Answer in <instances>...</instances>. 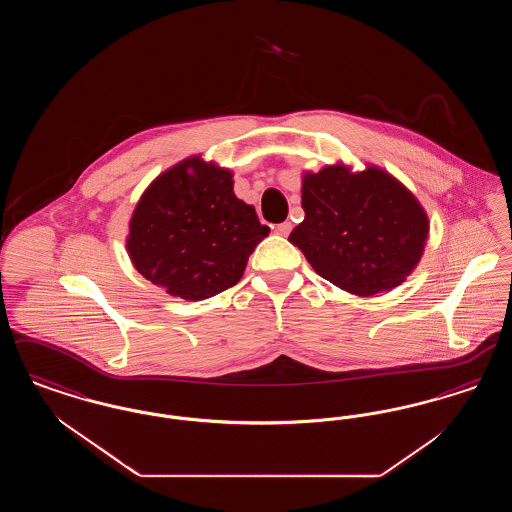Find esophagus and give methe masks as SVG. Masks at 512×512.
<instances>
[{
    "mask_svg": "<svg viewBox=\"0 0 512 512\" xmlns=\"http://www.w3.org/2000/svg\"><path fill=\"white\" fill-rule=\"evenodd\" d=\"M292 228V222H290V220H286V222H280V224H276V226H274V232H276L278 236H290Z\"/></svg>",
    "mask_w": 512,
    "mask_h": 512,
    "instance_id": "obj_1",
    "label": "esophagus"
}]
</instances>
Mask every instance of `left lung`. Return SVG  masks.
I'll return each mask as SVG.
<instances>
[{
	"instance_id": "8db88e82",
	"label": "left lung",
	"mask_w": 512,
	"mask_h": 512,
	"mask_svg": "<svg viewBox=\"0 0 512 512\" xmlns=\"http://www.w3.org/2000/svg\"><path fill=\"white\" fill-rule=\"evenodd\" d=\"M305 219L290 242L322 278L345 292L374 295L399 286L416 267L428 217L401 182L376 167L334 165L305 174Z\"/></svg>"
}]
</instances>
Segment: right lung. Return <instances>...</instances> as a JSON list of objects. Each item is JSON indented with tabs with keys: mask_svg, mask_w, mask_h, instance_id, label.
I'll list each match as a JSON object with an SVG mask.
<instances>
[{
	"mask_svg": "<svg viewBox=\"0 0 512 512\" xmlns=\"http://www.w3.org/2000/svg\"><path fill=\"white\" fill-rule=\"evenodd\" d=\"M232 172L186 159L147 188L126 247L136 270L174 297L201 301L236 286L270 228L232 192Z\"/></svg>",
	"mask_w": 512,
	"mask_h": 512,
	"instance_id": "add662e5",
	"label": "right lung"
}]
</instances>
